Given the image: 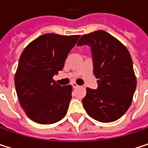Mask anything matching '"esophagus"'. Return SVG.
<instances>
[{
    "label": "esophagus",
    "instance_id": "1",
    "mask_svg": "<svg viewBox=\"0 0 148 148\" xmlns=\"http://www.w3.org/2000/svg\"><path fill=\"white\" fill-rule=\"evenodd\" d=\"M71 85H72L73 88H76V87H78V86H78V85H77L76 83H74V82H73V83H72Z\"/></svg>",
    "mask_w": 148,
    "mask_h": 148
}]
</instances>
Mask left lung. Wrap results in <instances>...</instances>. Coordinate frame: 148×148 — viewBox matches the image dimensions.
<instances>
[{
  "instance_id": "8db88e82",
  "label": "left lung",
  "mask_w": 148,
  "mask_h": 148,
  "mask_svg": "<svg viewBox=\"0 0 148 148\" xmlns=\"http://www.w3.org/2000/svg\"><path fill=\"white\" fill-rule=\"evenodd\" d=\"M78 46L91 47L97 89H86L82 99L87 114L101 123L119 119L130 108L136 88L133 62L127 48L99 30L83 35Z\"/></svg>"
}]
</instances>
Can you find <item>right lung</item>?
<instances>
[{
    "instance_id": "add662e5",
    "label": "right lung",
    "mask_w": 148,
    "mask_h": 148,
    "mask_svg": "<svg viewBox=\"0 0 148 148\" xmlns=\"http://www.w3.org/2000/svg\"><path fill=\"white\" fill-rule=\"evenodd\" d=\"M79 35L44 34L23 50L14 77L18 101L27 116L41 124L62 119L72 99V86H62L53 79Z\"/></svg>"
}]
</instances>
